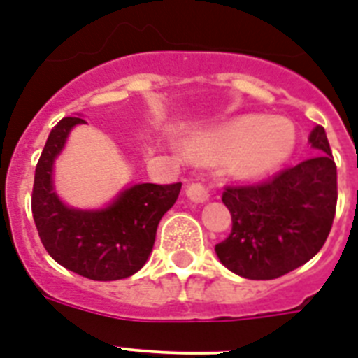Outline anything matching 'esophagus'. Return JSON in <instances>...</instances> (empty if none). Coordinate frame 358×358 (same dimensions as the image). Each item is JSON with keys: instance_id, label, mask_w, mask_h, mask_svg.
I'll list each match as a JSON object with an SVG mask.
<instances>
[{"instance_id": "1", "label": "esophagus", "mask_w": 358, "mask_h": 358, "mask_svg": "<svg viewBox=\"0 0 358 358\" xmlns=\"http://www.w3.org/2000/svg\"><path fill=\"white\" fill-rule=\"evenodd\" d=\"M187 196L191 202L202 204V202L209 200V189L200 182H193V184L187 185Z\"/></svg>"}]
</instances>
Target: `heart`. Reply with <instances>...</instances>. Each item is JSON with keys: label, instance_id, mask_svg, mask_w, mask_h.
I'll list each match as a JSON object with an SVG mask.
<instances>
[{"label": "heart", "instance_id": "1", "mask_svg": "<svg viewBox=\"0 0 358 358\" xmlns=\"http://www.w3.org/2000/svg\"><path fill=\"white\" fill-rule=\"evenodd\" d=\"M296 143L294 127L283 117L246 113L199 138L189 152L202 159L228 158L229 171L239 178H261L289 158Z\"/></svg>", "mask_w": 358, "mask_h": 358}]
</instances>
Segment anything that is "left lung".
<instances>
[{
    "instance_id": "8db88e82",
    "label": "left lung",
    "mask_w": 358,
    "mask_h": 358,
    "mask_svg": "<svg viewBox=\"0 0 358 358\" xmlns=\"http://www.w3.org/2000/svg\"><path fill=\"white\" fill-rule=\"evenodd\" d=\"M318 156L259 185H228L222 202L231 234L215 246L226 268L246 280H275L313 259L336 211V165L324 127L309 136Z\"/></svg>"
}]
</instances>
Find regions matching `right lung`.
<instances>
[{"mask_svg":"<svg viewBox=\"0 0 358 358\" xmlns=\"http://www.w3.org/2000/svg\"><path fill=\"white\" fill-rule=\"evenodd\" d=\"M80 117H64L51 130L34 171L31 208L48 254L64 268L94 281L136 274L152 252L159 220L174 206L182 184H136L101 209H75L58 199L55 159Z\"/></svg>","mask_w":358,"mask_h":358,"instance_id":"right-lung-1","label":"right lung"}]
</instances>
